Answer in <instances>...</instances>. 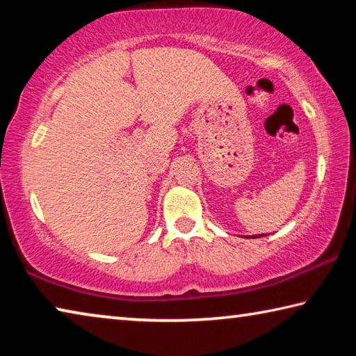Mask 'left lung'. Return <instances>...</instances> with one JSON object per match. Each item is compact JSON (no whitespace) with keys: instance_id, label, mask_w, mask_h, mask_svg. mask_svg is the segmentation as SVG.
<instances>
[{"instance_id":"left-lung-1","label":"left lung","mask_w":356,"mask_h":356,"mask_svg":"<svg viewBox=\"0 0 356 356\" xmlns=\"http://www.w3.org/2000/svg\"><path fill=\"white\" fill-rule=\"evenodd\" d=\"M257 237H262V236H257Z\"/></svg>"}]
</instances>
